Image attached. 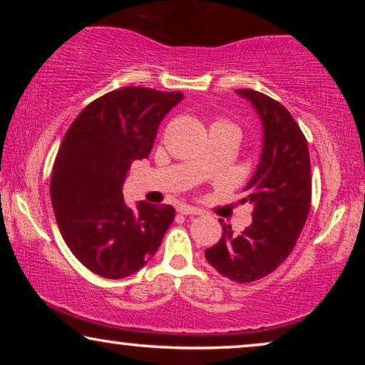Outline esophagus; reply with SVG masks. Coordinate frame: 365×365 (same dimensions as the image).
I'll list each match as a JSON object with an SVG mask.
<instances>
[{
	"label": "esophagus",
	"mask_w": 365,
	"mask_h": 365,
	"mask_svg": "<svg viewBox=\"0 0 365 365\" xmlns=\"http://www.w3.org/2000/svg\"><path fill=\"white\" fill-rule=\"evenodd\" d=\"M178 211L184 214V216H187V214H194V216H196V214H201V209L194 207L191 204H181V206L178 207Z\"/></svg>",
	"instance_id": "obj_1"
}]
</instances>
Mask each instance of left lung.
<instances>
[{"instance_id":"8db88e82","label":"left lung","mask_w":365,"mask_h":365,"mask_svg":"<svg viewBox=\"0 0 365 365\" xmlns=\"http://www.w3.org/2000/svg\"><path fill=\"white\" fill-rule=\"evenodd\" d=\"M236 93L262 124L261 158L242 199L254 206L252 222L241 234L222 224L206 259L221 276L252 282L276 271L296 246L311 209V161L301 128L281 103L252 89Z\"/></svg>"}]
</instances>
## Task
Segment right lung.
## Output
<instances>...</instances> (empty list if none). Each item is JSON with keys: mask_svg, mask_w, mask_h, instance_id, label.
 I'll return each mask as SVG.
<instances>
[{"mask_svg": "<svg viewBox=\"0 0 365 365\" xmlns=\"http://www.w3.org/2000/svg\"><path fill=\"white\" fill-rule=\"evenodd\" d=\"M182 93L123 88L88 104L69 126L51 174V202L64 242L89 271L123 279L146 266L174 219L169 204L129 207L123 184L151 153L164 116Z\"/></svg>", "mask_w": 365, "mask_h": 365, "instance_id": "1", "label": "right lung"}]
</instances>
